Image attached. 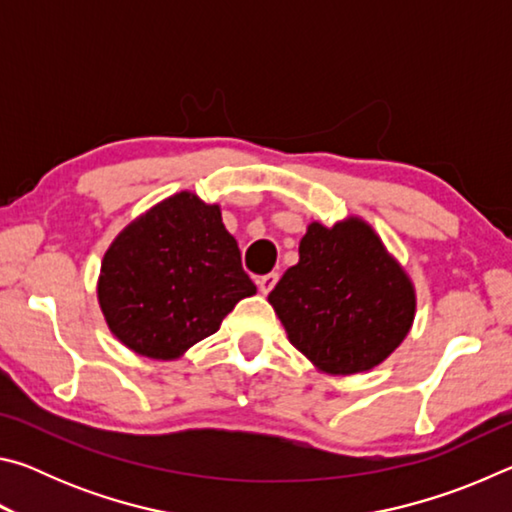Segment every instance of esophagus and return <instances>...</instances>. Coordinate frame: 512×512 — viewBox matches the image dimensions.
<instances>
[{"label":"esophagus","mask_w":512,"mask_h":512,"mask_svg":"<svg viewBox=\"0 0 512 512\" xmlns=\"http://www.w3.org/2000/svg\"><path fill=\"white\" fill-rule=\"evenodd\" d=\"M277 280H280V275H277V273L262 275V277H259V280H257V287H259V291H262L264 296H266V293H271V291H273V287L277 284Z\"/></svg>","instance_id":"1"}]
</instances>
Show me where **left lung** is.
Listing matches in <instances>:
<instances>
[{"mask_svg":"<svg viewBox=\"0 0 512 512\" xmlns=\"http://www.w3.org/2000/svg\"><path fill=\"white\" fill-rule=\"evenodd\" d=\"M289 341L329 375L375 368L409 334L415 291L368 223H311L268 293Z\"/></svg>","mask_w":512,"mask_h":512,"instance_id":"8db88e82","label":"left lung"}]
</instances>
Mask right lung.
Listing matches in <instances>:
<instances>
[{"mask_svg":"<svg viewBox=\"0 0 512 512\" xmlns=\"http://www.w3.org/2000/svg\"><path fill=\"white\" fill-rule=\"evenodd\" d=\"M255 291L219 205L189 192L128 225L112 241L99 275L110 332L151 359L180 357Z\"/></svg>","mask_w":512,"mask_h":512,"instance_id":"obj_1","label":"right lung"}]
</instances>
